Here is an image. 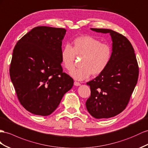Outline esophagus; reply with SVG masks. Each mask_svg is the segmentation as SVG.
<instances>
[{"label":"esophagus","instance_id":"1","mask_svg":"<svg viewBox=\"0 0 148 148\" xmlns=\"http://www.w3.org/2000/svg\"><path fill=\"white\" fill-rule=\"evenodd\" d=\"M74 85L75 86H80L81 85V84H80V82H77V81H74Z\"/></svg>","mask_w":148,"mask_h":148}]
</instances>
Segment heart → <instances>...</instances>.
<instances>
[{
	"mask_svg": "<svg viewBox=\"0 0 148 148\" xmlns=\"http://www.w3.org/2000/svg\"><path fill=\"white\" fill-rule=\"evenodd\" d=\"M75 56L82 57L81 67L72 71L70 74L76 80L82 81L90 75H98L103 73L110 64L112 49L108 43L89 36H83L74 39L72 47L65 45L60 54L64 67L71 71L74 67Z\"/></svg>",
	"mask_w": 148,
	"mask_h": 148,
	"instance_id": "1",
	"label": "heart"
}]
</instances>
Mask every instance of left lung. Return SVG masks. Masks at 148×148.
<instances>
[{"label":"left lung","mask_w":148,"mask_h":148,"mask_svg":"<svg viewBox=\"0 0 148 148\" xmlns=\"http://www.w3.org/2000/svg\"><path fill=\"white\" fill-rule=\"evenodd\" d=\"M90 29L110 34L112 56L106 69L87 82L90 96L86 103V108L96 119L109 118L119 114L128 104L138 82V64L134 48L126 37L111 29Z\"/></svg>","instance_id":"left-lung-1"}]
</instances>
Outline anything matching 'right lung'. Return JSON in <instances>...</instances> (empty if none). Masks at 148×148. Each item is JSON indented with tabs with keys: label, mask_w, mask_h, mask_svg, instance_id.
I'll use <instances>...</instances> for the list:
<instances>
[{
	"label": "right lung",
	"mask_w": 148,
	"mask_h": 148,
	"mask_svg": "<svg viewBox=\"0 0 148 148\" xmlns=\"http://www.w3.org/2000/svg\"><path fill=\"white\" fill-rule=\"evenodd\" d=\"M66 30L47 26L32 29L13 50L10 77L20 103L34 114L48 116L74 84L63 73L60 54Z\"/></svg>",
	"instance_id": "1"
}]
</instances>
